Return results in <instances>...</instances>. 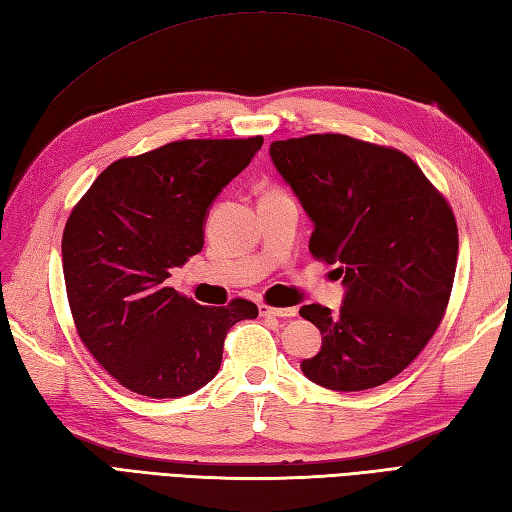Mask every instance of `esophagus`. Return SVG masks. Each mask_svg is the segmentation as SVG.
Wrapping results in <instances>:
<instances>
[{
  "label": "esophagus",
  "mask_w": 512,
  "mask_h": 512,
  "mask_svg": "<svg viewBox=\"0 0 512 512\" xmlns=\"http://www.w3.org/2000/svg\"><path fill=\"white\" fill-rule=\"evenodd\" d=\"M260 316H276V318H294L296 316V307H269V305H260Z\"/></svg>",
  "instance_id": "esophagus-1"
}]
</instances>
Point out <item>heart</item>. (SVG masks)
<instances>
[{"label":"heart","instance_id":"obj_1","mask_svg":"<svg viewBox=\"0 0 512 512\" xmlns=\"http://www.w3.org/2000/svg\"><path fill=\"white\" fill-rule=\"evenodd\" d=\"M271 192H276V190H271Z\"/></svg>","mask_w":512,"mask_h":512}]
</instances>
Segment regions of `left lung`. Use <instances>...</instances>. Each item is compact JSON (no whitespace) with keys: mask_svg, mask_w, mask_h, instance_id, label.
Listing matches in <instances>:
<instances>
[{"mask_svg":"<svg viewBox=\"0 0 512 512\" xmlns=\"http://www.w3.org/2000/svg\"><path fill=\"white\" fill-rule=\"evenodd\" d=\"M269 154L314 221L311 256L338 265L347 285L338 314L300 309L322 333L300 369L331 391L380 387L420 356L446 314L460 243L451 205L389 145L307 134L274 141Z\"/></svg>","mask_w":512,"mask_h":512,"instance_id":"obj_1","label":"left lung"}]
</instances>
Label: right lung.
Segmentation results:
<instances>
[{"label":"right lung","mask_w":512,"mask_h":512,"mask_svg":"<svg viewBox=\"0 0 512 512\" xmlns=\"http://www.w3.org/2000/svg\"><path fill=\"white\" fill-rule=\"evenodd\" d=\"M263 145L185 139L110 163L79 198L61 254L81 342L114 380L148 398H181L218 373L227 331L256 318L245 298L203 307L165 287L170 269L203 249L216 194Z\"/></svg>","instance_id":"1"}]
</instances>
